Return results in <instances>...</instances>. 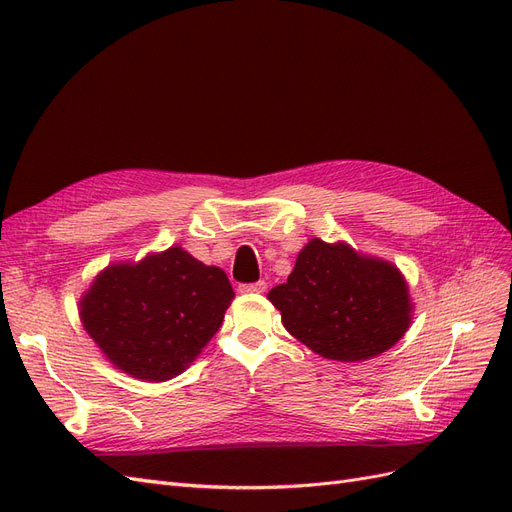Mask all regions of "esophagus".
<instances>
[{
    "label": "esophagus",
    "mask_w": 512,
    "mask_h": 512,
    "mask_svg": "<svg viewBox=\"0 0 512 512\" xmlns=\"http://www.w3.org/2000/svg\"><path fill=\"white\" fill-rule=\"evenodd\" d=\"M267 290V282H254V284H241L239 286V292H243V294H262Z\"/></svg>",
    "instance_id": "1"
}]
</instances>
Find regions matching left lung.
<instances>
[{
    "label": "left lung",
    "instance_id": "1",
    "mask_svg": "<svg viewBox=\"0 0 512 512\" xmlns=\"http://www.w3.org/2000/svg\"><path fill=\"white\" fill-rule=\"evenodd\" d=\"M267 299L286 331L331 361H367L406 335L414 305L406 277L389 260L344 241H307L286 284Z\"/></svg>",
    "mask_w": 512,
    "mask_h": 512
}]
</instances>
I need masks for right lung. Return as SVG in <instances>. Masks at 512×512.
<instances>
[{
    "mask_svg": "<svg viewBox=\"0 0 512 512\" xmlns=\"http://www.w3.org/2000/svg\"><path fill=\"white\" fill-rule=\"evenodd\" d=\"M232 299L235 290L220 267L173 245L100 271L79 301V316L123 374L166 382L203 352Z\"/></svg>",
    "mask_w": 512,
    "mask_h": 512,
    "instance_id": "add662e5",
    "label": "right lung"
}]
</instances>
